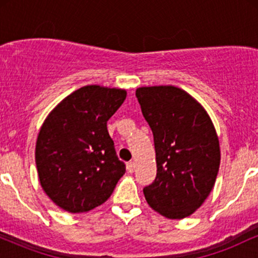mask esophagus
<instances>
[{
	"label": "esophagus",
	"instance_id": "1",
	"mask_svg": "<svg viewBox=\"0 0 258 258\" xmlns=\"http://www.w3.org/2000/svg\"><path fill=\"white\" fill-rule=\"evenodd\" d=\"M135 170H136V164L133 161H131V162H128V164H127V171H128L130 173H132V172H135Z\"/></svg>",
	"mask_w": 258,
	"mask_h": 258
}]
</instances>
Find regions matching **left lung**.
<instances>
[{
	"instance_id": "obj_1",
	"label": "left lung",
	"mask_w": 258,
	"mask_h": 258,
	"mask_svg": "<svg viewBox=\"0 0 258 258\" xmlns=\"http://www.w3.org/2000/svg\"><path fill=\"white\" fill-rule=\"evenodd\" d=\"M136 97L153 131L158 168L144 197L164 217L182 220L214 189L221 162L215 126L204 106L182 88L139 87Z\"/></svg>"
}]
</instances>
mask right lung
Here are the masks:
<instances>
[{"mask_svg": "<svg viewBox=\"0 0 258 258\" xmlns=\"http://www.w3.org/2000/svg\"><path fill=\"white\" fill-rule=\"evenodd\" d=\"M126 96L121 88L84 86L65 97L41 126L35 149L38 179L64 211L79 214L102 205L125 173L106 122Z\"/></svg>", "mask_w": 258, "mask_h": 258, "instance_id": "right-lung-1", "label": "right lung"}]
</instances>
